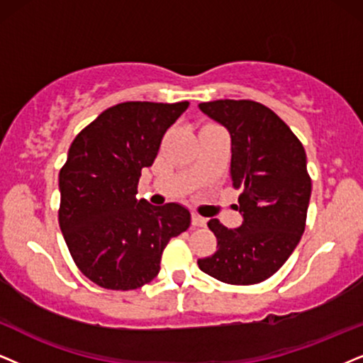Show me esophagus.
Instances as JSON below:
<instances>
[{
  "instance_id": "34e87169",
  "label": "esophagus",
  "mask_w": 363,
  "mask_h": 363,
  "mask_svg": "<svg viewBox=\"0 0 363 363\" xmlns=\"http://www.w3.org/2000/svg\"><path fill=\"white\" fill-rule=\"evenodd\" d=\"M191 223H192V226H194V228H201V226H204V224H206V219L199 214H192Z\"/></svg>"
}]
</instances>
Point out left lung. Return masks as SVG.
<instances>
[{"mask_svg":"<svg viewBox=\"0 0 363 363\" xmlns=\"http://www.w3.org/2000/svg\"><path fill=\"white\" fill-rule=\"evenodd\" d=\"M199 108L231 135V181L242 189L238 199L242 224L228 229L211 219L218 250L197 264L223 283H261L290 258L305 231L311 196L305 149L263 104L226 99Z\"/></svg>","mask_w":363,"mask_h":363,"instance_id":"1","label":"left lung"}]
</instances>
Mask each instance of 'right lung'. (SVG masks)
<instances>
[{
    "label": "right lung",
    "mask_w": 363,
    "mask_h": 363,
    "mask_svg": "<svg viewBox=\"0 0 363 363\" xmlns=\"http://www.w3.org/2000/svg\"><path fill=\"white\" fill-rule=\"evenodd\" d=\"M189 102H123L104 110L72 142L58 176V223L73 261L107 290H135L157 277L171 238L184 233V206L137 199L164 134Z\"/></svg>",
    "instance_id": "add662e5"
}]
</instances>
